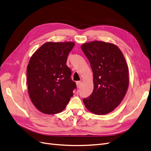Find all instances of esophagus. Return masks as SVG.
Wrapping results in <instances>:
<instances>
[{"label": "esophagus", "mask_w": 151, "mask_h": 151, "mask_svg": "<svg viewBox=\"0 0 151 151\" xmlns=\"http://www.w3.org/2000/svg\"><path fill=\"white\" fill-rule=\"evenodd\" d=\"M76 86L77 88H79L81 86V81H77L76 82Z\"/></svg>", "instance_id": "1"}]
</instances>
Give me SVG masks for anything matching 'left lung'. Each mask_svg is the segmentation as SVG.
Here are the masks:
<instances>
[{
    "instance_id": "obj_1",
    "label": "left lung",
    "mask_w": 151,
    "mask_h": 151,
    "mask_svg": "<svg viewBox=\"0 0 151 151\" xmlns=\"http://www.w3.org/2000/svg\"><path fill=\"white\" fill-rule=\"evenodd\" d=\"M93 73L94 89L83 99L91 113L102 115L111 112L120 104L129 88V76L125 58L116 45L101 41L82 45Z\"/></svg>"
}]
</instances>
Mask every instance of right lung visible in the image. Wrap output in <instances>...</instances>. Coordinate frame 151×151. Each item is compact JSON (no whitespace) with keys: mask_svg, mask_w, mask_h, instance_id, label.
<instances>
[{"mask_svg":"<svg viewBox=\"0 0 151 151\" xmlns=\"http://www.w3.org/2000/svg\"><path fill=\"white\" fill-rule=\"evenodd\" d=\"M75 43L47 42L31 56L27 67V84L32 103L48 115L62 112L76 88L65 64Z\"/></svg>","mask_w":151,"mask_h":151,"instance_id":"1","label":"right lung"}]
</instances>
